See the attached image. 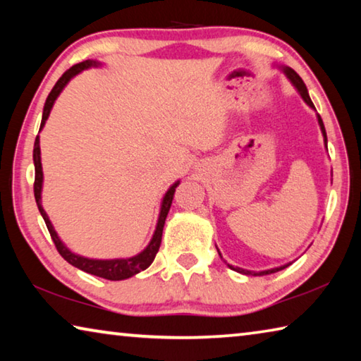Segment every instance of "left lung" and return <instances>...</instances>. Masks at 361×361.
I'll return each instance as SVG.
<instances>
[{
    "label": "left lung",
    "mask_w": 361,
    "mask_h": 361,
    "mask_svg": "<svg viewBox=\"0 0 361 361\" xmlns=\"http://www.w3.org/2000/svg\"><path fill=\"white\" fill-rule=\"evenodd\" d=\"M274 66H276V68H279L280 71L283 73V75L288 78V81L293 84V87L296 89V92L301 95V99L305 102V105L307 106H310L314 109V111H317L315 109V106H314V103H312V100H310V97H309V92H307V87H305V84H304V81L301 78H299V75L298 73L293 70V68H290V66H285V65H276L274 63ZM317 121H319V126H320V130H322V135H323V143H325V148L328 149V138H326V130H325V126H323V121H322V118H320V114H317ZM218 255L221 256V253H219V250H218ZM221 259H223V256H221ZM224 261V259H223ZM226 262V261H224ZM226 264H228V262H226ZM290 264H293V261L291 262H286V264H282V266H279V267H272V269H266V271H248V269H242V267H237V266H232V264H228V267L229 269H232V271H235V272H239V274H243V276H267V274H274V272H279V271H282V269H285V267H288Z\"/></svg>",
    "instance_id": "obj_1"
}]
</instances>
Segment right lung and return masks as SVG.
Segmentation results:
<instances>
[{"label": "right lung", "instance_id": "right-lung-1", "mask_svg": "<svg viewBox=\"0 0 361 361\" xmlns=\"http://www.w3.org/2000/svg\"><path fill=\"white\" fill-rule=\"evenodd\" d=\"M103 63L99 62V60H84V62L78 63L75 66H71L68 71L63 73V76L59 79L57 84L54 85V89L51 90V94L47 95L46 103H44V109H42V119H41V127L39 130H42L46 121L49 118V114L52 111L54 103H56L57 97L62 94V90L66 87L73 78L79 73H82L84 70L89 68H99ZM33 164H35V199H36V205H38L39 213L42 219L49 229V234H51L54 243L59 250V253L63 256L65 261H68L71 266H75L81 271L92 274V276L106 279V280H126L130 279L133 276H137L138 272L145 271L151 266V262L154 261L156 255L159 252V247H161V240H162V231H164V224H166V218L169 215L170 205H172L173 200V194L176 186L180 185V180L175 181L172 186L167 189V192L164 194L162 202H161V210H159V216H157V223H156V229L154 234H152L151 240L148 245H146L142 252L137 253L135 256H130V258H114V259H95V258H85L82 255H78L75 252L65 245L60 239L57 231L54 229V226L49 219L46 210L42 209V202H41V194H42V181H44V175H42V164H41V148H39V135L35 140V149H33Z\"/></svg>", "mask_w": 361, "mask_h": 361}]
</instances>
